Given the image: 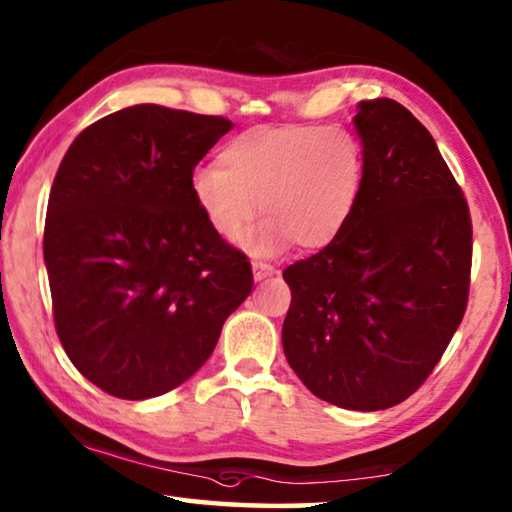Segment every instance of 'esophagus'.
<instances>
[{
	"label": "esophagus",
	"mask_w": 512,
	"mask_h": 512,
	"mask_svg": "<svg viewBox=\"0 0 512 512\" xmlns=\"http://www.w3.org/2000/svg\"><path fill=\"white\" fill-rule=\"evenodd\" d=\"M277 271L275 268L271 266V264H266V262H253V277L257 282H262V280H266V277H273Z\"/></svg>",
	"instance_id": "34e87169"
}]
</instances>
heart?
<instances>
[{"instance_id":"b5f03b06","label":"heart","mask_w":512,"mask_h":512,"mask_svg":"<svg viewBox=\"0 0 512 512\" xmlns=\"http://www.w3.org/2000/svg\"><path fill=\"white\" fill-rule=\"evenodd\" d=\"M221 164H201L189 194L216 237L237 244L248 237L255 255H275L291 244L314 253L332 244L357 210L366 160L357 135L345 126H259L223 146Z\"/></svg>"}]
</instances>
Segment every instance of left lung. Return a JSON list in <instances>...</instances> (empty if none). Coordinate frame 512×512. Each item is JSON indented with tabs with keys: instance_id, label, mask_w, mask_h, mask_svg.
<instances>
[{
	"instance_id": "left-lung-1",
	"label": "left lung",
	"mask_w": 512,
	"mask_h": 512,
	"mask_svg": "<svg viewBox=\"0 0 512 512\" xmlns=\"http://www.w3.org/2000/svg\"><path fill=\"white\" fill-rule=\"evenodd\" d=\"M366 178L350 223L282 273L289 366L311 393L381 411L424 384L461 325L472 219L431 133L402 103L361 101Z\"/></svg>"
}]
</instances>
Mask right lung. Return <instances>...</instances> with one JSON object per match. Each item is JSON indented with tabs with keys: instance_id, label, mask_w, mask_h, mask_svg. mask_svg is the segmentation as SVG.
<instances>
[{
	"instance_id": "add662e5",
	"label": "right lung",
	"mask_w": 512,
	"mask_h": 512,
	"mask_svg": "<svg viewBox=\"0 0 512 512\" xmlns=\"http://www.w3.org/2000/svg\"><path fill=\"white\" fill-rule=\"evenodd\" d=\"M230 128L140 103L94 121L60 162L45 221L54 323L69 361L108 395L149 400L183 384L253 289L248 257L189 194Z\"/></svg>"
}]
</instances>
